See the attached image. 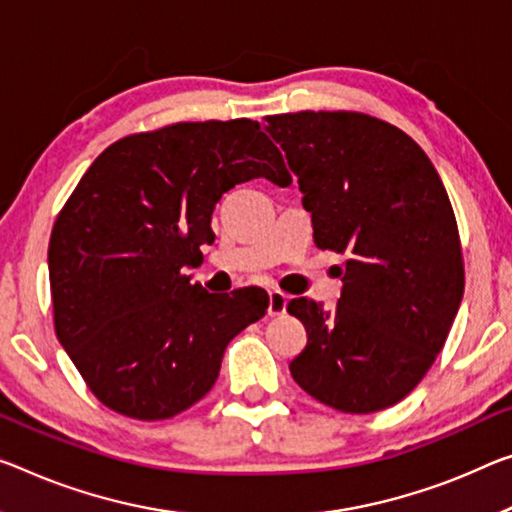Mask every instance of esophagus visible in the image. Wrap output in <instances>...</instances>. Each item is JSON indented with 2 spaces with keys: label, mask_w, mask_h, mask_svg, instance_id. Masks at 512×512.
Masks as SVG:
<instances>
[{
  "label": "esophagus",
  "mask_w": 512,
  "mask_h": 512,
  "mask_svg": "<svg viewBox=\"0 0 512 512\" xmlns=\"http://www.w3.org/2000/svg\"><path fill=\"white\" fill-rule=\"evenodd\" d=\"M270 300H267V313H270L272 318H279L286 313V306H288V297L281 293V290H270Z\"/></svg>",
  "instance_id": "obj_1"
}]
</instances>
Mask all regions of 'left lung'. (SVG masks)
<instances>
[{
    "mask_svg": "<svg viewBox=\"0 0 512 512\" xmlns=\"http://www.w3.org/2000/svg\"><path fill=\"white\" fill-rule=\"evenodd\" d=\"M297 176L313 240L345 258L332 311L297 297L306 348L290 375L348 414L387 410L428 373L465 293L455 215L442 178L396 125L359 112L267 116Z\"/></svg>",
    "mask_w": 512,
    "mask_h": 512,
    "instance_id": "obj_1",
    "label": "left lung"
}]
</instances>
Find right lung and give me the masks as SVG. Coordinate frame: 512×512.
Instances as JSON below:
<instances>
[{
    "instance_id": "1",
    "label": "right lung",
    "mask_w": 512,
    "mask_h": 512,
    "mask_svg": "<svg viewBox=\"0 0 512 512\" xmlns=\"http://www.w3.org/2000/svg\"><path fill=\"white\" fill-rule=\"evenodd\" d=\"M251 178L290 183L256 121L174 123L114 141L61 208L47 249L54 332L109 410L185 412L231 338L265 316V290L215 295L185 274L215 240L217 201Z\"/></svg>"
}]
</instances>
